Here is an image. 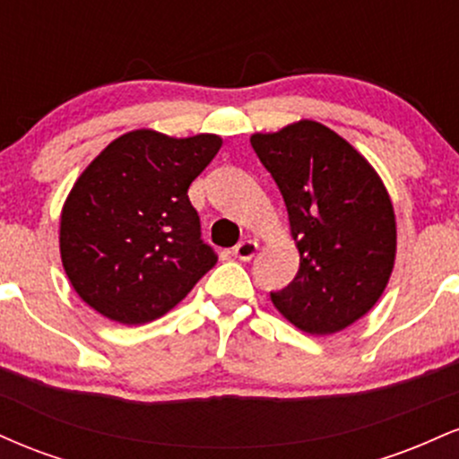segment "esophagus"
<instances>
[{"instance_id": "esophagus-1", "label": "esophagus", "mask_w": 459, "mask_h": 459, "mask_svg": "<svg viewBox=\"0 0 459 459\" xmlns=\"http://www.w3.org/2000/svg\"><path fill=\"white\" fill-rule=\"evenodd\" d=\"M256 250H259V244H256V241L244 239L233 247V256H235V259H239V261H250L252 256L256 255Z\"/></svg>"}]
</instances>
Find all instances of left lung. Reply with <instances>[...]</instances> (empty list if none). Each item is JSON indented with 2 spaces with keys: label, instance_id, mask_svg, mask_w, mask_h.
<instances>
[{
  "label": "left lung",
  "instance_id": "8db88e82",
  "mask_svg": "<svg viewBox=\"0 0 459 459\" xmlns=\"http://www.w3.org/2000/svg\"><path fill=\"white\" fill-rule=\"evenodd\" d=\"M250 144L287 204L299 270L270 293L284 319L308 334H334L376 307L397 255L394 209L380 175L350 142L298 120Z\"/></svg>",
  "mask_w": 459,
  "mask_h": 459
}]
</instances>
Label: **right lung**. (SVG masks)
<instances>
[{
	"label": "right lung",
	"instance_id": "right-lung-1",
	"mask_svg": "<svg viewBox=\"0 0 459 459\" xmlns=\"http://www.w3.org/2000/svg\"><path fill=\"white\" fill-rule=\"evenodd\" d=\"M220 146L215 134L135 129L88 163L60 215L62 265L88 307L125 325L149 324L218 263L187 189Z\"/></svg>",
	"mask_w": 459,
	"mask_h": 459
}]
</instances>
